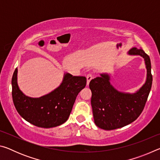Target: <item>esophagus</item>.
<instances>
[{
  "instance_id": "1",
  "label": "esophagus",
  "mask_w": 160,
  "mask_h": 160,
  "mask_svg": "<svg viewBox=\"0 0 160 160\" xmlns=\"http://www.w3.org/2000/svg\"><path fill=\"white\" fill-rule=\"evenodd\" d=\"M93 77H94V75L92 73H89L87 75V85H89L90 80L92 79Z\"/></svg>"
}]
</instances>
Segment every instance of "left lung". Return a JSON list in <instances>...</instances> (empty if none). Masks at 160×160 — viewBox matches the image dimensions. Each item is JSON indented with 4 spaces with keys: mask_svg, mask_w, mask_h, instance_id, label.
Segmentation results:
<instances>
[{
    "mask_svg": "<svg viewBox=\"0 0 160 160\" xmlns=\"http://www.w3.org/2000/svg\"><path fill=\"white\" fill-rule=\"evenodd\" d=\"M130 55H138L144 58L147 68L146 82L134 94L118 92L111 85L109 75L101 74L92 80L91 104L94 123L99 128L110 131L128 125L138 118L144 109L152 88L150 58L141 48H132Z\"/></svg>",
    "mask_w": 160,
    "mask_h": 160,
    "instance_id": "1",
    "label": "left lung"
}]
</instances>
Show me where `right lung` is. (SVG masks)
I'll return each instance as SVG.
<instances>
[{
	"label": "right lung",
	"instance_id": "1",
	"mask_svg": "<svg viewBox=\"0 0 160 160\" xmlns=\"http://www.w3.org/2000/svg\"><path fill=\"white\" fill-rule=\"evenodd\" d=\"M17 74L16 68L12 78V96L16 109L29 123L45 128H53L66 122L76 97L87 84L85 77L72 76L66 73L63 82L56 90L39 98H32L19 89Z\"/></svg>",
	"mask_w": 160,
	"mask_h": 160
}]
</instances>
